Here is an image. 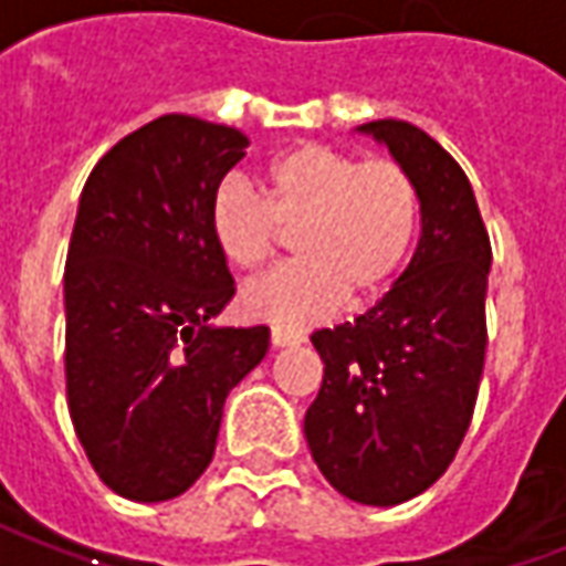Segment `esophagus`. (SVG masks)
I'll use <instances>...</instances> for the list:
<instances>
[{"label":"esophagus","mask_w":566,"mask_h":566,"mask_svg":"<svg viewBox=\"0 0 566 566\" xmlns=\"http://www.w3.org/2000/svg\"><path fill=\"white\" fill-rule=\"evenodd\" d=\"M270 339H272V348H287V345L303 343V333L287 331V327H272Z\"/></svg>","instance_id":"esophagus-1"}]
</instances>
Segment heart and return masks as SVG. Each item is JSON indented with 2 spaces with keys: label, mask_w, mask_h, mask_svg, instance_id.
I'll list each match as a JSON object with an SVG mask.
<instances>
[{
  "label": "heart",
  "mask_w": 566,
  "mask_h": 566,
  "mask_svg": "<svg viewBox=\"0 0 566 566\" xmlns=\"http://www.w3.org/2000/svg\"><path fill=\"white\" fill-rule=\"evenodd\" d=\"M211 239L242 272H260L294 230L300 260L248 284V318L306 327L352 296L385 294L409 260L421 227V193L403 163L360 160L348 150L303 142L263 169L260 197L227 178L209 206Z\"/></svg>",
  "instance_id": "1"
}]
</instances>
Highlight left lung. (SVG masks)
Listing matches in <instances>:
<instances>
[{
    "label": "left lung",
    "mask_w": 566,
    "mask_h": 566,
    "mask_svg": "<svg viewBox=\"0 0 566 566\" xmlns=\"http://www.w3.org/2000/svg\"><path fill=\"white\" fill-rule=\"evenodd\" d=\"M421 193V239L367 315L312 333L324 381L306 442L324 479L367 506L418 497L449 470L485 367L491 239L449 150L406 120L364 124Z\"/></svg>",
    "instance_id": "1"
}]
</instances>
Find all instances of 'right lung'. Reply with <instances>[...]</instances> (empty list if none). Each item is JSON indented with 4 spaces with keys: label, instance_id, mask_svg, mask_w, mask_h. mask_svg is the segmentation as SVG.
Instances as JSON below:
<instances>
[{
    "label": "right lung",
    "instance_id": "add662e5",
    "mask_svg": "<svg viewBox=\"0 0 566 566\" xmlns=\"http://www.w3.org/2000/svg\"><path fill=\"white\" fill-rule=\"evenodd\" d=\"M233 127L163 115L93 166L69 242L66 400L115 494L160 503L206 473L223 400L270 348V327H211L235 284L209 227Z\"/></svg>",
    "mask_w": 566,
    "mask_h": 566
}]
</instances>
